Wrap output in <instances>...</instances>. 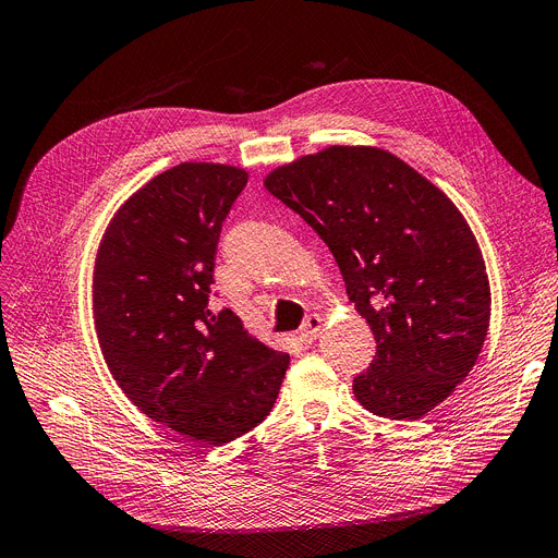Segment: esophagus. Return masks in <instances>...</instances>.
Here are the masks:
<instances>
[{"label": "esophagus", "instance_id": "34e87169", "mask_svg": "<svg viewBox=\"0 0 558 558\" xmlns=\"http://www.w3.org/2000/svg\"><path fill=\"white\" fill-rule=\"evenodd\" d=\"M320 323H323V318H320L318 314L307 316V318H305V323H303V327L299 329V339H301L303 343H312V341L318 337Z\"/></svg>", "mask_w": 558, "mask_h": 558}]
</instances>
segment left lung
<instances>
[{"label":"left lung","instance_id":"1","mask_svg":"<svg viewBox=\"0 0 558 558\" xmlns=\"http://www.w3.org/2000/svg\"><path fill=\"white\" fill-rule=\"evenodd\" d=\"M265 189L329 246L377 354L354 377L365 411L420 420L462 384L485 343L492 291L466 219L426 177L367 145H331Z\"/></svg>","mask_w":558,"mask_h":558}]
</instances>
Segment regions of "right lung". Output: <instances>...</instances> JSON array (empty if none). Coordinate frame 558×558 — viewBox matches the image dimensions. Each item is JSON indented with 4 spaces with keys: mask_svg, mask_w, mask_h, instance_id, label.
Masks as SVG:
<instances>
[{
    "mask_svg": "<svg viewBox=\"0 0 558 558\" xmlns=\"http://www.w3.org/2000/svg\"><path fill=\"white\" fill-rule=\"evenodd\" d=\"M248 181L221 163H179L109 221L94 267L98 343L128 399L168 428L221 447L263 422L289 354L231 310L213 312L221 221Z\"/></svg>",
    "mask_w": 558,
    "mask_h": 558,
    "instance_id": "1",
    "label": "right lung"
}]
</instances>
